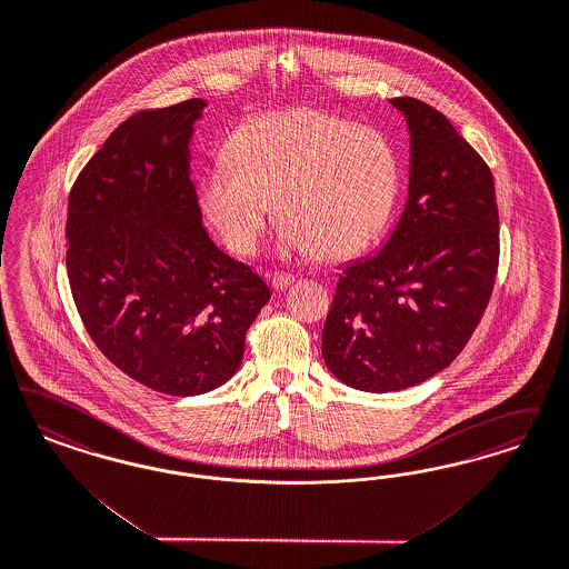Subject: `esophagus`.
Returning a JSON list of instances; mask_svg holds the SVG:
<instances>
[{"instance_id":"esophagus-1","label":"esophagus","mask_w":569,"mask_h":569,"mask_svg":"<svg viewBox=\"0 0 569 569\" xmlns=\"http://www.w3.org/2000/svg\"><path fill=\"white\" fill-rule=\"evenodd\" d=\"M292 283H295V274L274 273L273 277H271V286H273L274 290H279V292L288 290Z\"/></svg>"}]
</instances>
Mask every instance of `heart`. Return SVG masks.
Returning a JSON list of instances; mask_svg holds the SVG:
<instances>
[{
    "mask_svg": "<svg viewBox=\"0 0 569 569\" xmlns=\"http://www.w3.org/2000/svg\"><path fill=\"white\" fill-rule=\"evenodd\" d=\"M227 153L201 178L199 203L241 256L254 254L274 197L283 252L357 254L385 231L401 187L391 138L317 109L250 119Z\"/></svg>",
    "mask_w": 569,
    "mask_h": 569,
    "instance_id": "heart-1",
    "label": "heart"
}]
</instances>
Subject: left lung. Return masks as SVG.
<instances>
[{
  "label": "left lung",
  "mask_w": 569,
  "mask_h": 569,
  "mask_svg": "<svg viewBox=\"0 0 569 569\" xmlns=\"http://www.w3.org/2000/svg\"><path fill=\"white\" fill-rule=\"evenodd\" d=\"M389 102L410 130L408 201L382 250L338 274L321 336L330 372L368 392L450 366L490 302L500 254L488 163L431 104Z\"/></svg>",
  "instance_id": "1"
}]
</instances>
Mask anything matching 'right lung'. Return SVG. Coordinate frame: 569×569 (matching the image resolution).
I'll use <instances>...</instances> for the list:
<instances>
[{
	"instance_id": "1",
	"label": "right lung",
	"mask_w": 569,
	"mask_h": 569,
	"mask_svg": "<svg viewBox=\"0 0 569 569\" xmlns=\"http://www.w3.org/2000/svg\"><path fill=\"white\" fill-rule=\"evenodd\" d=\"M206 100L140 111L81 170L67 216V271L100 353L157 392L214 391L241 366L271 292L216 248L191 180Z\"/></svg>"
}]
</instances>
